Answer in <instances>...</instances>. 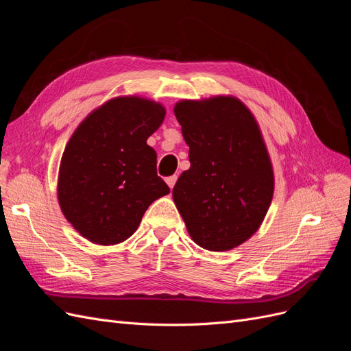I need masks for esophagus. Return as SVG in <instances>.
Masks as SVG:
<instances>
[{
    "mask_svg": "<svg viewBox=\"0 0 351 351\" xmlns=\"http://www.w3.org/2000/svg\"><path fill=\"white\" fill-rule=\"evenodd\" d=\"M165 182H167V184H168V187H169V189H173V187H174V184H176V182H177V176L167 177V178H165Z\"/></svg>",
    "mask_w": 351,
    "mask_h": 351,
    "instance_id": "esophagus-1",
    "label": "esophagus"
}]
</instances>
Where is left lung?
<instances>
[{
	"instance_id": "1",
	"label": "left lung",
	"mask_w": 351,
	"mask_h": 351,
	"mask_svg": "<svg viewBox=\"0 0 351 351\" xmlns=\"http://www.w3.org/2000/svg\"><path fill=\"white\" fill-rule=\"evenodd\" d=\"M190 168L173 189L189 236L231 250L259 230L274 196V168L261 127L239 98L217 95L174 105Z\"/></svg>"
}]
</instances>
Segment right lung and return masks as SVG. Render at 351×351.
<instances>
[{
    "mask_svg": "<svg viewBox=\"0 0 351 351\" xmlns=\"http://www.w3.org/2000/svg\"><path fill=\"white\" fill-rule=\"evenodd\" d=\"M165 119L156 101L125 95L99 105L62 152L57 197L80 236L112 246L133 236L154 200L169 193L146 143Z\"/></svg>",
    "mask_w": 351,
    "mask_h": 351,
    "instance_id": "right-lung-1",
    "label": "right lung"
}]
</instances>
